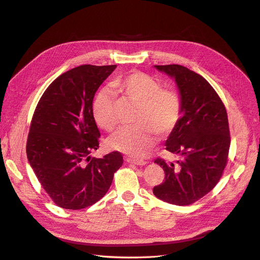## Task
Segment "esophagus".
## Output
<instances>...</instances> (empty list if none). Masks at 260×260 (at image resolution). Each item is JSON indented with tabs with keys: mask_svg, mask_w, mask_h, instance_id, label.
Returning a JSON list of instances; mask_svg holds the SVG:
<instances>
[{
	"mask_svg": "<svg viewBox=\"0 0 260 260\" xmlns=\"http://www.w3.org/2000/svg\"><path fill=\"white\" fill-rule=\"evenodd\" d=\"M126 161L128 163H133V165H136V166H145L146 163H147L145 160L135 159V158H126Z\"/></svg>",
	"mask_w": 260,
	"mask_h": 260,
	"instance_id": "1",
	"label": "esophagus"
}]
</instances>
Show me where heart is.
Returning <instances> with one entry per match:
<instances>
[{
    "label": "heart",
    "mask_w": 260,
    "mask_h": 260,
    "mask_svg": "<svg viewBox=\"0 0 260 260\" xmlns=\"http://www.w3.org/2000/svg\"><path fill=\"white\" fill-rule=\"evenodd\" d=\"M114 92L138 104L136 123L120 126L107 140L116 151L132 157H143L157 142L159 135H170L178 125L182 113L180 94L142 72H132L116 78L111 84ZM92 115L98 126L112 131L116 125L114 93L104 88L92 104Z\"/></svg>",
    "instance_id": "obj_1"
}]
</instances>
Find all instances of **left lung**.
Segmentation results:
<instances>
[{"instance_id": "left-lung-1", "label": "left lung", "mask_w": 260, "mask_h": 260, "mask_svg": "<svg viewBox=\"0 0 260 260\" xmlns=\"http://www.w3.org/2000/svg\"><path fill=\"white\" fill-rule=\"evenodd\" d=\"M155 67L175 78L182 116L166 142L167 151L179 155V160H155L166 177L153 193L166 202L188 206L211 192L226 167L231 143L226 109L202 76L178 64Z\"/></svg>"}]
</instances>
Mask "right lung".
<instances>
[{"instance_id":"1","label":"right lung","mask_w":260,"mask_h":260,"mask_svg":"<svg viewBox=\"0 0 260 260\" xmlns=\"http://www.w3.org/2000/svg\"><path fill=\"white\" fill-rule=\"evenodd\" d=\"M117 65L73 68L46 88L31 119L26 154L41 185L58 207L81 210L99 201L111 186L123 156L90 157L100 132L92 115L94 93Z\"/></svg>"}]
</instances>
